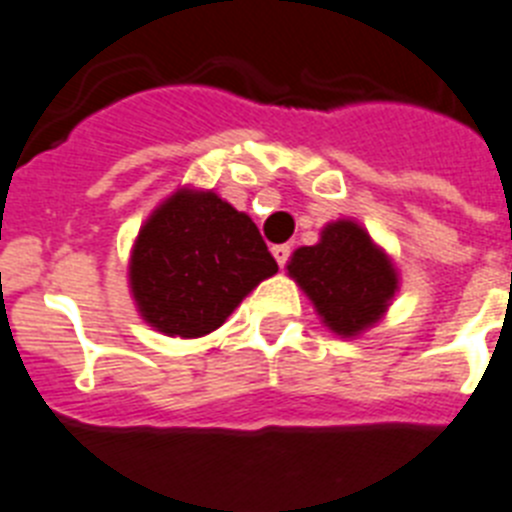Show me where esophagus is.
Here are the masks:
<instances>
[{
	"label": "esophagus",
	"instance_id": "34e87169",
	"mask_svg": "<svg viewBox=\"0 0 512 512\" xmlns=\"http://www.w3.org/2000/svg\"><path fill=\"white\" fill-rule=\"evenodd\" d=\"M270 252H273L275 262H278L281 268L288 262V257H291V247H288V244H275V247Z\"/></svg>",
	"mask_w": 512,
	"mask_h": 512
}]
</instances>
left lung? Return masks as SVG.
Masks as SVG:
<instances>
[{
  "instance_id": "obj_1",
  "label": "left lung",
  "mask_w": 512,
  "mask_h": 512,
  "mask_svg": "<svg viewBox=\"0 0 512 512\" xmlns=\"http://www.w3.org/2000/svg\"><path fill=\"white\" fill-rule=\"evenodd\" d=\"M286 268L322 322L342 337L361 335L379 322L399 288L389 255L348 219L324 226L319 242L299 247Z\"/></svg>"
}]
</instances>
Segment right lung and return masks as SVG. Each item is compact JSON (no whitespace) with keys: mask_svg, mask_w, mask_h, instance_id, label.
Wrapping results in <instances>:
<instances>
[{"mask_svg":"<svg viewBox=\"0 0 512 512\" xmlns=\"http://www.w3.org/2000/svg\"><path fill=\"white\" fill-rule=\"evenodd\" d=\"M278 273L255 221L213 190L180 188L141 226L128 265L136 309L170 337L219 330L257 283Z\"/></svg>","mask_w":512,"mask_h":512,"instance_id":"1","label":"right lung"}]
</instances>
